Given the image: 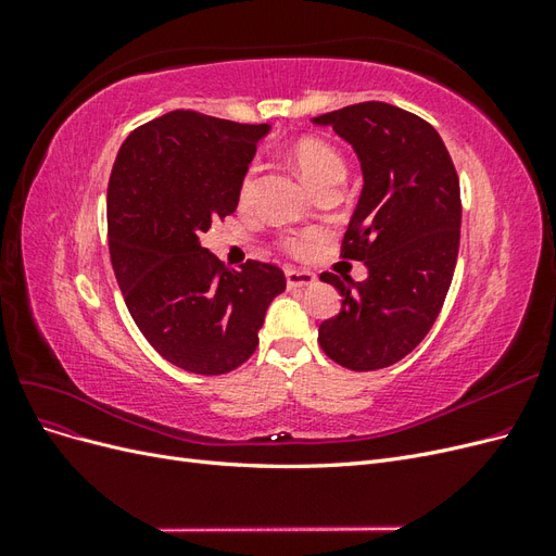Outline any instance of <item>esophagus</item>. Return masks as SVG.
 <instances>
[{
    "instance_id": "obj_1",
    "label": "esophagus",
    "mask_w": 556,
    "mask_h": 556,
    "mask_svg": "<svg viewBox=\"0 0 556 556\" xmlns=\"http://www.w3.org/2000/svg\"><path fill=\"white\" fill-rule=\"evenodd\" d=\"M285 278H288V290H304L315 282V274L301 271V268H288Z\"/></svg>"
}]
</instances>
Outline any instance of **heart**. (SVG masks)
Listing matches in <instances>:
<instances>
[{
    "mask_svg": "<svg viewBox=\"0 0 556 556\" xmlns=\"http://www.w3.org/2000/svg\"><path fill=\"white\" fill-rule=\"evenodd\" d=\"M290 160L294 162L296 172L304 176V180L311 185L315 192H323L327 188H341L345 180L348 164L343 155L336 150L329 141L319 137H301L290 146ZM252 190H255V169H250L241 185H239V204L245 206ZM313 245V237L304 239H288L285 241V250L292 252V255H304Z\"/></svg>",
    "mask_w": 556,
    "mask_h": 556,
    "instance_id": "heart-1",
    "label": "heart"
}]
</instances>
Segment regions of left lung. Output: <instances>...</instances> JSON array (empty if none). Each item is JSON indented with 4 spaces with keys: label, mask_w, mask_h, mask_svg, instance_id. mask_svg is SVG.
<instances>
[{
    "label": "left lung",
    "mask_w": 556,
    "mask_h": 556,
    "mask_svg": "<svg viewBox=\"0 0 556 556\" xmlns=\"http://www.w3.org/2000/svg\"><path fill=\"white\" fill-rule=\"evenodd\" d=\"M357 150L364 190L341 257L364 262L357 282L325 271L341 311L317 329L325 355L350 371L392 366L422 343L447 296L459 252V176L422 117L384 102L315 117Z\"/></svg>",
    "instance_id": "8db88e82"
}]
</instances>
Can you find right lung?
<instances>
[{
    "label": "right lung",
    "mask_w": 556,
    "mask_h": 556,
    "mask_svg": "<svg viewBox=\"0 0 556 556\" xmlns=\"http://www.w3.org/2000/svg\"><path fill=\"white\" fill-rule=\"evenodd\" d=\"M268 125L190 109L134 129L117 150L106 217L115 280L160 355L199 376L239 368L260 345L282 268L248 260L229 271L201 233L239 206V185Z\"/></svg>",
    "instance_id": "1"
}]
</instances>
